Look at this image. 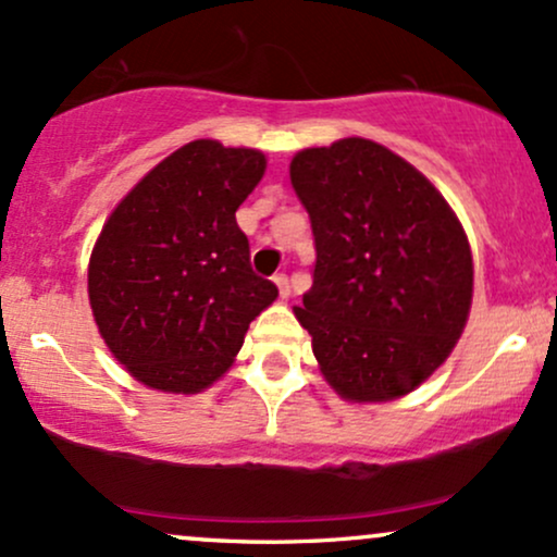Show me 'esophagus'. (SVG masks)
Returning a JSON list of instances; mask_svg holds the SVG:
<instances>
[{
	"label": "esophagus",
	"mask_w": 557,
	"mask_h": 557,
	"mask_svg": "<svg viewBox=\"0 0 557 557\" xmlns=\"http://www.w3.org/2000/svg\"><path fill=\"white\" fill-rule=\"evenodd\" d=\"M274 285L280 287V298L283 300L290 298V283H287V274H283V272L274 274Z\"/></svg>",
	"instance_id": "esophagus-1"
}]
</instances>
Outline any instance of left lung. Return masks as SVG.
Listing matches in <instances>:
<instances>
[{"instance_id":"left-lung-1","label":"left lung","mask_w":557,"mask_h":557,"mask_svg":"<svg viewBox=\"0 0 557 557\" xmlns=\"http://www.w3.org/2000/svg\"><path fill=\"white\" fill-rule=\"evenodd\" d=\"M290 183L314 233V283L293 306L324 380L354 403L419 387L450 356L474 293L456 212L406 159L369 138L304 149Z\"/></svg>"}]
</instances>
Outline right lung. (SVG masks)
<instances>
[{
    "instance_id": "right-lung-1",
    "label": "right lung",
    "mask_w": 557,
    "mask_h": 557,
    "mask_svg": "<svg viewBox=\"0 0 557 557\" xmlns=\"http://www.w3.org/2000/svg\"><path fill=\"white\" fill-rule=\"evenodd\" d=\"M264 170L257 149L190 140L140 177L101 227L88 300L107 348L144 385L207 389L277 298L274 283L251 270L235 222Z\"/></svg>"
}]
</instances>
